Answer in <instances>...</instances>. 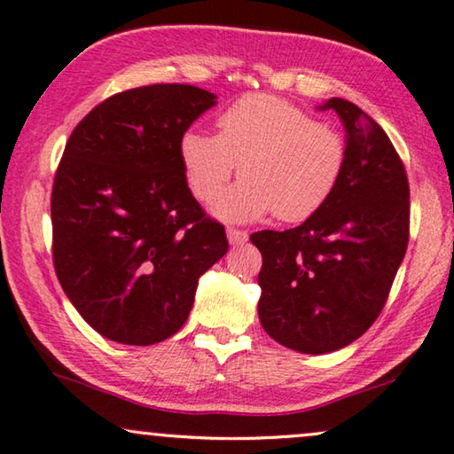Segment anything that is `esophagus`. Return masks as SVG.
<instances>
[{
    "label": "esophagus",
    "mask_w": 454,
    "mask_h": 454,
    "mask_svg": "<svg viewBox=\"0 0 454 454\" xmlns=\"http://www.w3.org/2000/svg\"><path fill=\"white\" fill-rule=\"evenodd\" d=\"M226 234H228V242L232 244V246H240V244H244L246 240H248V232H246V230L228 228Z\"/></svg>",
    "instance_id": "esophagus-1"
}]
</instances>
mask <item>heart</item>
<instances>
[{
  "instance_id": "obj_1",
  "label": "heart",
  "mask_w": 454,
  "mask_h": 454,
  "mask_svg": "<svg viewBox=\"0 0 454 454\" xmlns=\"http://www.w3.org/2000/svg\"><path fill=\"white\" fill-rule=\"evenodd\" d=\"M216 135L188 130L180 164L191 192L204 204L218 200L236 164L242 180L216 204L226 220L276 214L298 224L317 214L340 186L348 145L340 130L274 95H246L214 121Z\"/></svg>"
}]
</instances>
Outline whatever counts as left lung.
I'll use <instances>...</instances> for the list:
<instances>
[{
	"mask_svg": "<svg viewBox=\"0 0 454 454\" xmlns=\"http://www.w3.org/2000/svg\"><path fill=\"white\" fill-rule=\"evenodd\" d=\"M348 130V167L329 202L303 224L250 236L262 252L258 316L300 353L341 349L373 325L409 244V180L385 130L329 98Z\"/></svg>",
	"mask_w": 454,
	"mask_h": 454,
	"instance_id": "obj_1",
	"label": "left lung"
}]
</instances>
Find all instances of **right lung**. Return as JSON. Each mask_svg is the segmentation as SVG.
<instances>
[{"label": "right lung", "mask_w": 454, "mask_h": 454, "mask_svg": "<svg viewBox=\"0 0 454 454\" xmlns=\"http://www.w3.org/2000/svg\"><path fill=\"white\" fill-rule=\"evenodd\" d=\"M159 83L98 103L73 129L51 192L53 266L87 324L125 345L175 335L199 278L228 250L224 226L196 202L180 138L216 103Z\"/></svg>", "instance_id": "right-lung-1"}]
</instances>
